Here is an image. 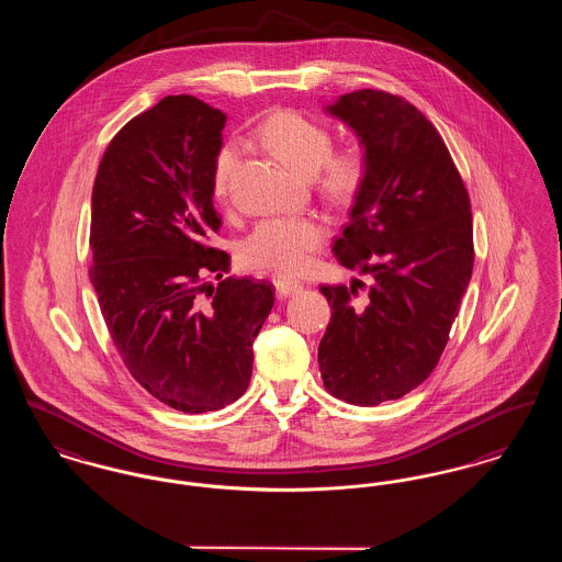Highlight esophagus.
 I'll return each instance as SVG.
<instances>
[{"label":"esophagus","instance_id":"obj_1","mask_svg":"<svg viewBox=\"0 0 562 562\" xmlns=\"http://www.w3.org/2000/svg\"><path fill=\"white\" fill-rule=\"evenodd\" d=\"M273 286H276V293L280 296H291V294L301 293L303 291V284L296 282V280H289V278H273Z\"/></svg>","mask_w":562,"mask_h":562}]
</instances>
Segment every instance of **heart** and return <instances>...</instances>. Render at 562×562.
Segmentation results:
<instances>
[{
    "label": "heart",
    "mask_w": 562,
    "mask_h": 562,
    "mask_svg": "<svg viewBox=\"0 0 562 562\" xmlns=\"http://www.w3.org/2000/svg\"><path fill=\"white\" fill-rule=\"evenodd\" d=\"M255 138L303 177L316 175L322 193L335 204L351 202L369 179L371 158L360 140L333 147V131L318 120L294 111L278 109L266 115ZM240 166L236 143H223L213 160V193L218 200L229 195L232 181ZM324 240V225L312 216H273L257 223L241 241V261L248 268L296 273L307 268L312 255Z\"/></svg>",
    "instance_id": "heart-1"
}]
</instances>
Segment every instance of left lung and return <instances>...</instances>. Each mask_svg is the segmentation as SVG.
Instances as JSON below:
<instances>
[{
	"label": "left lung",
	"mask_w": 562,
	"mask_h": 562,
	"mask_svg": "<svg viewBox=\"0 0 562 562\" xmlns=\"http://www.w3.org/2000/svg\"><path fill=\"white\" fill-rule=\"evenodd\" d=\"M328 111L371 158L333 252L373 282L321 286L333 314L318 364L335 398L376 406L422 385L447 348L474 268L470 195L442 136L406 99L367 88Z\"/></svg>",
	"instance_id": "1"
}]
</instances>
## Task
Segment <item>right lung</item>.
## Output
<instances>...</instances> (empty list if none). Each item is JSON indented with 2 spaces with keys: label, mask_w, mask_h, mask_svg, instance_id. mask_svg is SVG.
<instances>
[{
  "label": "right lung",
  "mask_w": 562,
  "mask_h": 562,
  "mask_svg": "<svg viewBox=\"0 0 562 562\" xmlns=\"http://www.w3.org/2000/svg\"><path fill=\"white\" fill-rule=\"evenodd\" d=\"M223 126L200 99L164 97L111 138L92 188L88 273L111 341L154 398L195 415L246 392L273 305L266 280L223 278L229 255L209 244Z\"/></svg>",
  "instance_id": "right-lung-1"
}]
</instances>
